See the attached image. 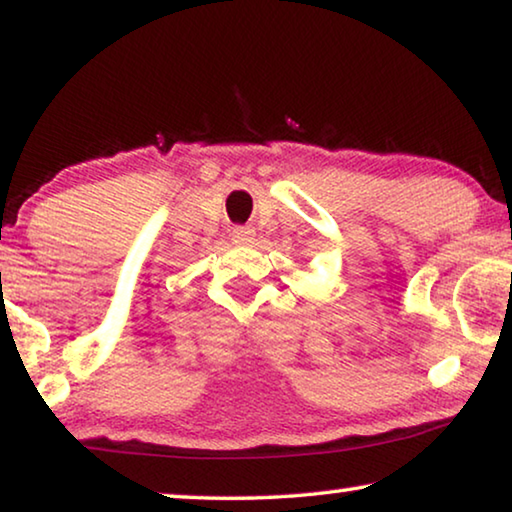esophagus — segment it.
Returning <instances> with one entry per match:
<instances>
[{"instance_id": "34e87169", "label": "esophagus", "mask_w": 512, "mask_h": 512, "mask_svg": "<svg viewBox=\"0 0 512 512\" xmlns=\"http://www.w3.org/2000/svg\"><path fill=\"white\" fill-rule=\"evenodd\" d=\"M231 240L236 242V245H249V242L254 240V229H247V226H236V229L231 231Z\"/></svg>"}]
</instances>
